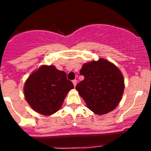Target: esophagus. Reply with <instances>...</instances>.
I'll return each mask as SVG.
<instances>
[{
	"label": "esophagus",
	"mask_w": 151,
	"mask_h": 151,
	"mask_svg": "<svg viewBox=\"0 0 151 151\" xmlns=\"http://www.w3.org/2000/svg\"><path fill=\"white\" fill-rule=\"evenodd\" d=\"M73 85H74V87H76V84H77V80H76V79L73 80Z\"/></svg>",
	"instance_id": "obj_1"
}]
</instances>
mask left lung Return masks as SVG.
Here are the masks:
<instances>
[{
  "label": "left lung",
  "mask_w": 151,
  "mask_h": 151,
  "mask_svg": "<svg viewBox=\"0 0 151 151\" xmlns=\"http://www.w3.org/2000/svg\"><path fill=\"white\" fill-rule=\"evenodd\" d=\"M79 73L85 78L76 89L91 111L104 115L118 106L125 85L122 73L114 64L101 58L84 64Z\"/></svg>",
  "instance_id": "obj_1"
}]
</instances>
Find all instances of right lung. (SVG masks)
Wrapping results in <instances>:
<instances>
[{
    "label": "right lung",
    "instance_id": "add662e5",
    "mask_svg": "<svg viewBox=\"0 0 151 151\" xmlns=\"http://www.w3.org/2000/svg\"><path fill=\"white\" fill-rule=\"evenodd\" d=\"M74 88L65 72L54 66L43 65L29 76L24 85V95L37 113L50 116L62 106L66 94Z\"/></svg>",
    "mask_w": 151,
    "mask_h": 151
}]
</instances>
